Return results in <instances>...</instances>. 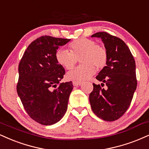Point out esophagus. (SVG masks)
Returning a JSON list of instances; mask_svg holds the SVG:
<instances>
[{
    "instance_id": "34e87169",
    "label": "esophagus",
    "mask_w": 149,
    "mask_h": 149,
    "mask_svg": "<svg viewBox=\"0 0 149 149\" xmlns=\"http://www.w3.org/2000/svg\"><path fill=\"white\" fill-rule=\"evenodd\" d=\"M82 84V82L80 81H73V85L74 86H79V85H81Z\"/></svg>"
}]
</instances>
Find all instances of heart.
Returning a JSON list of instances; mask_svg holds the SVG:
<instances>
[{"label": "heart", "instance_id": "1", "mask_svg": "<svg viewBox=\"0 0 149 149\" xmlns=\"http://www.w3.org/2000/svg\"><path fill=\"white\" fill-rule=\"evenodd\" d=\"M70 51L58 49L55 53L57 62L67 70L72 69L80 60L81 65L68 73L67 78L76 81L89 79L96 72V68L102 69L106 65L107 51L103 46L87 38H79L69 44Z\"/></svg>", "mask_w": 149, "mask_h": 149}]
</instances>
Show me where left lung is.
Wrapping results in <instances>:
<instances>
[{"mask_svg":"<svg viewBox=\"0 0 149 149\" xmlns=\"http://www.w3.org/2000/svg\"><path fill=\"white\" fill-rule=\"evenodd\" d=\"M92 37L102 39L108 57L106 66L96 77L101 85L93 83L89 102L98 117L113 121L128 110L137 88L135 61L126 43L119 37L105 32L95 33Z\"/></svg>","mask_w":149,"mask_h":149,"instance_id":"1","label":"left lung"}]
</instances>
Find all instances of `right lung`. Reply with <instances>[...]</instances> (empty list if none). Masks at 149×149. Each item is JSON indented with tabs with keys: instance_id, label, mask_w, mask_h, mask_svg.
<instances>
[{
	"instance_id": "obj_1",
	"label": "right lung",
	"mask_w": 149,
	"mask_h": 149,
	"mask_svg": "<svg viewBox=\"0 0 149 149\" xmlns=\"http://www.w3.org/2000/svg\"><path fill=\"white\" fill-rule=\"evenodd\" d=\"M70 40L42 36L28 46L19 62L17 94L28 115L40 124H54L67 112L73 86L71 81L60 82L65 70L55 53Z\"/></svg>"
}]
</instances>
